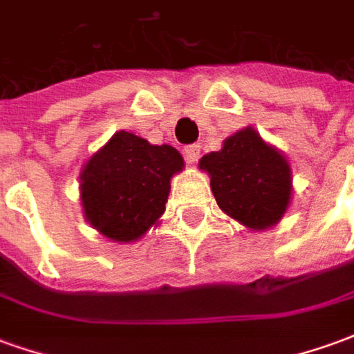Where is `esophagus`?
<instances>
[{
  "label": "esophagus",
  "mask_w": 354,
  "mask_h": 354,
  "mask_svg": "<svg viewBox=\"0 0 354 354\" xmlns=\"http://www.w3.org/2000/svg\"><path fill=\"white\" fill-rule=\"evenodd\" d=\"M184 155H185V161L189 162V165H195V162L199 161V157H201V146H197V144L187 146L184 149Z\"/></svg>",
  "instance_id": "1"
}]
</instances>
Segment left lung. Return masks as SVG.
<instances>
[{
	"instance_id": "1",
	"label": "left lung",
	"mask_w": 354,
	"mask_h": 354,
	"mask_svg": "<svg viewBox=\"0 0 354 354\" xmlns=\"http://www.w3.org/2000/svg\"><path fill=\"white\" fill-rule=\"evenodd\" d=\"M199 169L210 176L218 207L246 230H271L288 210L294 192L288 159L254 127L223 140L220 151L203 155Z\"/></svg>"
}]
</instances>
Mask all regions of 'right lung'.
I'll use <instances>...</instances> for the list:
<instances>
[{
	"instance_id": "right-lung-1",
	"label": "right lung",
	"mask_w": 354,
	"mask_h": 354,
	"mask_svg": "<svg viewBox=\"0 0 354 354\" xmlns=\"http://www.w3.org/2000/svg\"><path fill=\"white\" fill-rule=\"evenodd\" d=\"M184 170L176 147L117 131L94 151L80 174L83 216L113 243H136L159 225L170 180Z\"/></svg>"
}]
</instances>
